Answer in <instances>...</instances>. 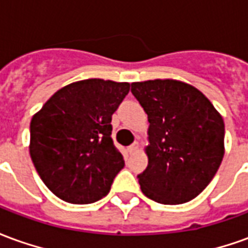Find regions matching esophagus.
Masks as SVG:
<instances>
[{"instance_id":"1","label":"esophagus","mask_w":248,"mask_h":248,"mask_svg":"<svg viewBox=\"0 0 248 248\" xmlns=\"http://www.w3.org/2000/svg\"><path fill=\"white\" fill-rule=\"evenodd\" d=\"M138 149H140V143H138V142H134L133 145L129 146V149H127V150H129L130 154H133V153H134L135 150H138Z\"/></svg>"}]
</instances>
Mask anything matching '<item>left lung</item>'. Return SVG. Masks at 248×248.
Returning <instances> with one entry per match:
<instances>
[{"label":"left lung","instance_id":"left-lung-1","mask_svg":"<svg viewBox=\"0 0 248 248\" xmlns=\"http://www.w3.org/2000/svg\"><path fill=\"white\" fill-rule=\"evenodd\" d=\"M149 119V165L138 175L146 197L162 204L191 201L211 182L224 155V124L198 89L175 79L131 83Z\"/></svg>","mask_w":248,"mask_h":248}]
</instances>
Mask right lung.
<instances>
[{"mask_svg":"<svg viewBox=\"0 0 248 248\" xmlns=\"http://www.w3.org/2000/svg\"><path fill=\"white\" fill-rule=\"evenodd\" d=\"M127 82L90 78L54 93L30 122V156L54 195L74 204L106 197L124 166L111 140V115Z\"/></svg>","mask_w":248,"mask_h":248,"instance_id":"add662e5","label":"right lung"}]
</instances>
